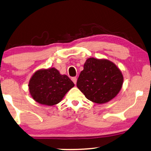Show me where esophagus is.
<instances>
[{"mask_svg":"<svg viewBox=\"0 0 151 151\" xmlns=\"http://www.w3.org/2000/svg\"><path fill=\"white\" fill-rule=\"evenodd\" d=\"M72 81H73V83H75V84L76 85V81H77V78H76V77H73V78H72Z\"/></svg>","mask_w":151,"mask_h":151,"instance_id":"obj_1","label":"esophagus"}]
</instances>
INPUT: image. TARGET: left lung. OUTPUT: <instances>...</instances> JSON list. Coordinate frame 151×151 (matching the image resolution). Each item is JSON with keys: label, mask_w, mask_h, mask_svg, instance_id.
Listing matches in <instances>:
<instances>
[{"label": "left lung", "mask_w": 151, "mask_h": 151, "mask_svg": "<svg viewBox=\"0 0 151 151\" xmlns=\"http://www.w3.org/2000/svg\"><path fill=\"white\" fill-rule=\"evenodd\" d=\"M123 82L122 73L114 63L90 58L84 64L76 86L89 100L104 104L117 95Z\"/></svg>", "instance_id": "obj_1"}]
</instances>
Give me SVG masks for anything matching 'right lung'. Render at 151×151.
Masks as SVG:
<instances>
[{
    "mask_svg": "<svg viewBox=\"0 0 151 151\" xmlns=\"http://www.w3.org/2000/svg\"><path fill=\"white\" fill-rule=\"evenodd\" d=\"M74 86L75 84L68 76L60 75L54 68L37 70L31 77L28 85L34 100L47 106L59 103Z\"/></svg>",
    "mask_w": 151,
    "mask_h": 151,
    "instance_id": "1",
    "label": "right lung"
}]
</instances>
